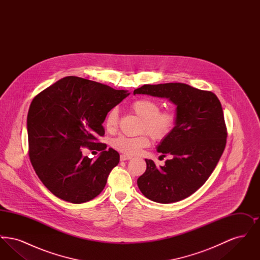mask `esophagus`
<instances>
[{
    "label": "esophagus",
    "instance_id": "esophagus-1",
    "mask_svg": "<svg viewBox=\"0 0 260 260\" xmlns=\"http://www.w3.org/2000/svg\"><path fill=\"white\" fill-rule=\"evenodd\" d=\"M121 161H126V160H131L132 159V157L131 156H128V155H121Z\"/></svg>",
    "mask_w": 260,
    "mask_h": 260
}]
</instances>
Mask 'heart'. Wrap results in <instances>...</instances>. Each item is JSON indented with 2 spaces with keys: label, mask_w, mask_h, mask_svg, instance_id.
<instances>
[{
  "label": "heart",
  "mask_w": 260,
  "mask_h": 260,
  "mask_svg": "<svg viewBox=\"0 0 260 260\" xmlns=\"http://www.w3.org/2000/svg\"><path fill=\"white\" fill-rule=\"evenodd\" d=\"M132 110L142 119L141 132H146L154 139L161 140L169 136L174 128L176 117L172 111H160L159 104L149 99H138L132 102ZM119 110L117 107L110 109L105 117V126L108 131H114L118 125ZM149 145L147 136H120L112 140V146L118 151L135 155Z\"/></svg>",
  "instance_id": "heart-1"
}]
</instances>
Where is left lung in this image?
<instances>
[{
	"instance_id": "obj_1",
	"label": "left lung",
	"mask_w": 260,
	"mask_h": 260,
	"mask_svg": "<svg viewBox=\"0 0 260 260\" xmlns=\"http://www.w3.org/2000/svg\"><path fill=\"white\" fill-rule=\"evenodd\" d=\"M134 94L168 99L176 106L173 132L157 146L171 159L157 168L145 159V173L137 179L149 200L171 204L189 197L208 180L226 145L227 132L219 99L211 92L182 83L144 85Z\"/></svg>"
}]
</instances>
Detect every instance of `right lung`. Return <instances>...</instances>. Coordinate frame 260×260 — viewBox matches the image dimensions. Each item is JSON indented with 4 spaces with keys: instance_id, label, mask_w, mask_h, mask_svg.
Listing matches in <instances>:
<instances>
[{
    "instance_id": "add662e5",
    "label": "right lung",
    "mask_w": 260,
    "mask_h": 260,
    "mask_svg": "<svg viewBox=\"0 0 260 260\" xmlns=\"http://www.w3.org/2000/svg\"><path fill=\"white\" fill-rule=\"evenodd\" d=\"M129 95L87 79L68 76L36 95L27 116L29 157L38 177L63 201L82 204L95 198L120 161L114 149L95 142L104 136L108 111ZM83 147L102 150L93 161Z\"/></svg>"
}]
</instances>
